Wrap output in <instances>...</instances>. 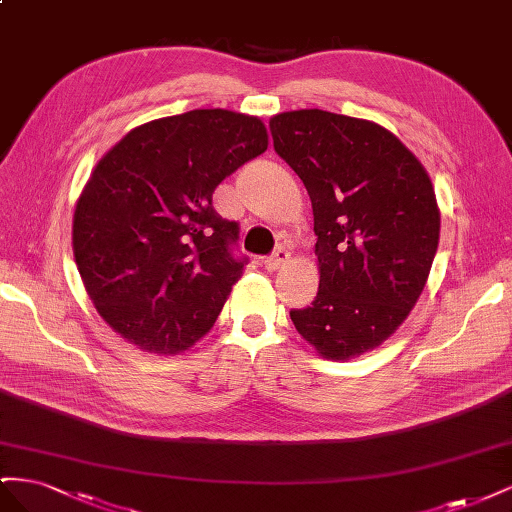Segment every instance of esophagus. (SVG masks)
<instances>
[{
    "label": "esophagus",
    "instance_id": "esophagus-1",
    "mask_svg": "<svg viewBox=\"0 0 512 512\" xmlns=\"http://www.w3.org/2000/svg\"><path fill=\"white\" fill-rule=\"evenodd\" d=\"M288 258H290V254H288L286 247H277V250L271 256L262 260V265H265L267 271H275V269H280L282 265H286Z\"/></svg>",
    "mask_w": 512,
    "mask_h": 512
}]
</instances>
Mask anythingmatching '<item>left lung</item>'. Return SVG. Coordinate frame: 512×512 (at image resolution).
<instances>
[{
    "label": "left lung",
    "instance_id": "left-lung-1",
    "mask_svg": "<svg viewBox=\"0 0 512 512\" xmlns=\"http://www.w3.org/2000/svg\"><path fill=\"white\" fill-rule=\"evenodd\" d=\"M273 147L314 209L318 294L290 318L305 342L348 361L389 339L425 288L440 239L431 179L374 121L320 108L269 121Z\"/></svg>",
    "mask_w": 512,
    "mask_h": 512
}]
</instances>
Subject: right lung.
Listing matches in <instances>:
<instances>
[{
  "label": "right lung",
  "instance_id": "obj_1",
  "mask_svg": "<svg viewBox=\"0 0 512 512\" xmlns=\"http://www.w3.org/2000/svg\"><path fill=\"white\" fill-rule=\"evenodd\" d=\"M258 117L198 108L130 130L104 153L74 211L72 247L98 314L143 352L179 354L218 320L247 258L213 192L267 151Z\"/></svg>",
  "mask_w": 512,
  "mask_h": 512
}]
</instances>
